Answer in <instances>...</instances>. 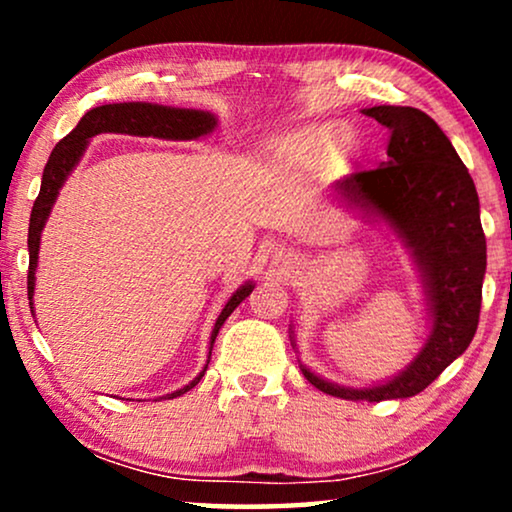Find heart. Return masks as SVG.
I'll return each mask as SVG.
<instances>
[{"label":"heart","instance_id":"b5f03b06","mask_svg":"<svg viewBox=\"0 0 512 512\" xmlns=\"http://www.w3.org/2000/svg\"><path fill=\"white\" fill-rule=\"evenodd\" d=\"M317 142H321L328 149H345V146L352 142L349 132L345 128H338V125H324L317 132Z\"/></svg>","mask_w":512,"mask_h":512}]
</instances>
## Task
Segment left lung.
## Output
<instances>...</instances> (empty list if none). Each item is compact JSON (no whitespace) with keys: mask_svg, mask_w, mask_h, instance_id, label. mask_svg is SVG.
Masks as SVG:
<instances>
[{"mask_svg":"<svg viewBox=\"0 0 512 512\" xmlns=\"http://www.w3.org/2000/svg\"><path fill=\"white\" fill-rule=\"evenodd\" d=\"M361 114L389 130L387 160L331 186L340 207L394 235L422 284L426 338L412 361L387 380L347 387L300 363L324 394L347 401H389L424 391L466 352L478 328L487 242L480 200L459 153L438 123L415 107H370ZM298 352L293 324L289 328Z\"/></svg>","mask_w":512,"mask_h":512,"instance_id":"1","label":"left lung"}]
</instances>
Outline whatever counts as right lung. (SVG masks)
Returning <instances> with one entry per match:
<instances>
[{"instance_id": "obj_1", "label": "right lung", "mask_w": 512, "mask_h": 512, "mask_svg": "<svg viewBox=\"0 0 512 512\" xmlns=\"http://www.w3.org/2000/svg\"><path fill=\"white\" fill-rule=\"evenodd\" d=\"M219 128V118L212 111L202 109H181V107H165V104L153 102H114V104H100V107L88 109L81 116L76 128L69 132L65 139L55 144L48 163L44 167V177H41L39 198L34 200L32 216H30V230H27V251H30V272H27V298H30V310L34 312V284H37V268H39V249H41V233H44L48 216L53 212L55 200L69 179V174L76 170L81 163L83 153H86L90 139L104 132H114V135H132V137H156V139H170V142H191V139H202ZM254 282H244L214 321L212 333H209V352L207 361L198 375L184 387L165 394L160 398H177L186 391H191L195 384L202 380L205 370L212 359V347L219 328L223 326L237 305L254 291ZM37 319V314H32Z\"/></svg>"}]
</instances>
